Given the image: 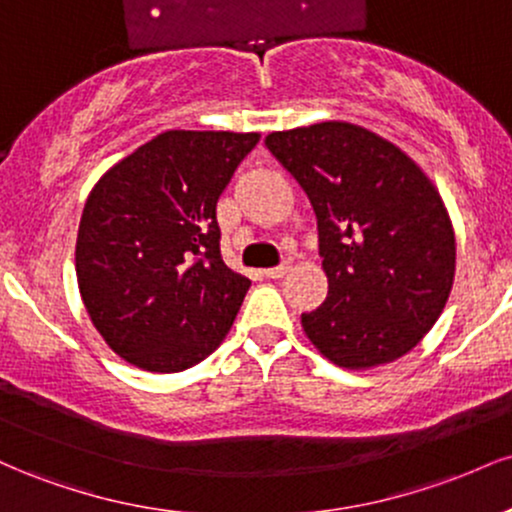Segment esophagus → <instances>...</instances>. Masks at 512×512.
<instances>
[{
    "instance_id": "1",
    "label": "esophagus",
    "mask_w": 512,
    "mask_h": 512,
    "mask_svg": "<svg viewBox=\"0 0 512 512\" xmlns=\"http://www.w3.org/2000/svg\"><path fill=\"white\" fill-rule=\"evenodd\" d=\"M289 269H291V264L289 262H284V264H279V267H272V269H264V276H267V279H281V276H286L289 274Z\"/></svg>"
}]
</instances>
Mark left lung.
Masks as SVG:
<instances>
[{"label":"left lung","mask_w":512,"mask_h":512,"mask_svg":"<svg viewBox=\"0 0 512 512\" xmlns=\"http://www.w3.org/2000/svg\"><path fill=\"white\" fill-rule=\"evenodd\" d=\"M317 216L327 298L301 315L334 366L397 361L436 325L455 279V231L443 197L399 146L351 122H317L264 139Z\"/></svg>","instance_id":"1"}]
</instances>
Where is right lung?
Instances as JSON below:
<instances>
[{"instance_id":"right-lung-1","label":"right lung","mask_w":512,"mask_h":512,"mask_svg":"<svg viewBox=\"0 0 512 512\" xmlns=\"http://www.w3.org/2000/svg\"><path fill=\"white\" fill-rule=\"evenodd\" d=\"M257 142L168 129L93 185L76 281L93 327L132 366L180 373L226 339L250 279L221 260L216 202Z\"/></svg>"}]
</instances>
